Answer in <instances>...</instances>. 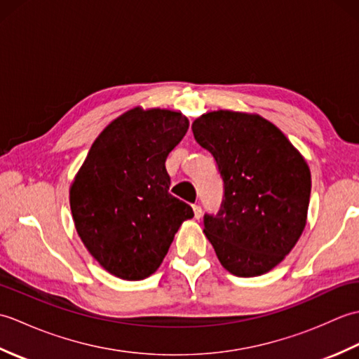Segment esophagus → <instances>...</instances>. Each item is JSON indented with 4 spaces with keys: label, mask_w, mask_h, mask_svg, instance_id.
<instances>
[{
    "label": "esophagus",
    "mask_w": 359,
    "mask_h": 359,
    "mask_svg": "<svg viewBox=\"0 0 359 359\" xmlns=\"http://www.w3.org/2000/svg\"><path fill=\"white\" fill-rule=\"evenodd\" d=\"M193 211H194V217L196 219H201V216H202L201 205H193Z\"/></svg>",
    "instance_id": "esophagus-1"
}]
</instances>
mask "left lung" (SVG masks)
Listing matches in <instances>:
<instances>
[{"label":"left lung","instance_id":"8db88e82","mask_svg":"<svg viewBox=\"0 0 359 359\" xmlns=\"http://www.w3.org/2000/svg\"><path fill=\"white\" fill-rule=\"evenodd\" d=\"M191 128L216 158L225 188L217 215L203 217V233L225 270L261 276L284 261L306 228L311 189L306 158L257 114L211 111Z\"/></svg>","mask_w":359,"mask_h":359}]
</instances>
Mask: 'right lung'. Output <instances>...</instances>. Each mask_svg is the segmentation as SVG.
I'll use <instances>...</instances> for the list:
<instances>
[{
	"mask_svg": "<svg viewBox=\"0 0 359 359\" xmlns=\"http://www.w3.org/2000/svg\"><path fill=\"white\" fill-rule=\"evenodd\" d=\"M189 121L140 106L112 120L90 147L69 189L81 242L106 271L125 280L156 273L174 234L194 216L170 194L165 162Z\"/></svg>",
	"mask_w": 359,
	"mask_h": 359,
	"instance_id": "add662e5",
	"label": "right lung"
}]
</instances>
